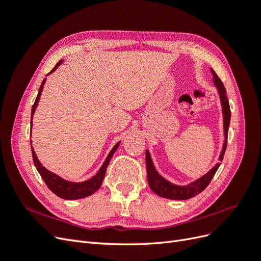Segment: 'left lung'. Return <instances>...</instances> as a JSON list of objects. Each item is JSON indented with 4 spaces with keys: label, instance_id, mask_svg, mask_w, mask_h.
I'll return each instance as SVG.
<instances>
[{
    "label": "left lung",
    "instance_id": "1",
    "mask_svg": "<svg viewBox=\"0 0 261 261\" xmlns=\"http://www.w3.org/2000/svg\"><path fill=\"white\" fill-rule=\"evenodd\" d=\"M210 70L213 76V85H215V87L218 90L221 108H222V116H223L224 140L222 145V150H221L218 158L219 161L218 163H216L215 167L206 173V174L192 181V183H189L187 185H177V184L172 183V181L168 180L167 178H164L162 175H160L159 173H158V171L154 168V164L152 162L151 155H150L149 150L147 149L146 150V167H147L148 184L154 194H156L160 197H163V198L172 199V200H185L200 194L203 189L209 185L213 175L216 174V172L220 167L221 161L223 159L224 151L226 148L228 126H230V121H231V111H230V105H228V100L226 98V91L222 82L220 81V78L218 77L215 70L212 68H210Z\"/></svg>",
    "mask_w": 261,
    "mask_h": 261
}]
</instances>
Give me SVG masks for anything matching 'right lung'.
<instances>
[{"instance_id":"add662e5","label":"right lung","mask_w":261,"mask_h":261,"mask_svg":"<svg viewBox=\"0 0 261 261\" xmlns=\"http://www.w3.org/2000/svg\"><path fill=\"white\" fill-rule=\"evenodd\" d=\"M62 63H63V60H61L58 63V64L54 66V68L51 70V72L48 75L55 72V70H57V68L62 64ZM48 75H46V76H48ZM45 81H46V78H44L41 86H40V89H39L38 96L36 98L34 106H33V110H31V121H30L31 126H33V116L36 112V109L38 107L39 101H40V96H41V92L43 90V86L45 84ZM120 144H121V141H118V143L111 149V151L109 152L107 159L105 160L103 164H102V167L100 168V170L98 171L97 174L92 176L91 178L84 180V181H72V180L64 179L63 177H61L60 175L55 174V173L49 171L48 169H45L43 167L41 162L39 161V159H38L34 147H31V152H33V159H34L35 167H36L37 171L39 172V174L41 175V177L44 180V183L46 184V186L50 188V191L52 193H54L57 196H59L60 198H62V199L76 200V199L85 198V197H88V196L94 194L100 188V186L102 185V181H103V179H105L108 165H109L110 161H111V158L113 156L114 152L117 150ZM30 145H33V141H31V140H30Z\"/></svg>"}]
</instances>
